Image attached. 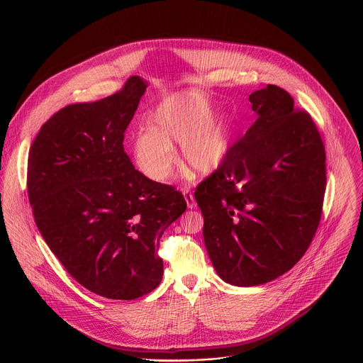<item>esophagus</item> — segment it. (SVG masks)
Here are the masks:
<instances>
[{"instance_id": "1", "label": "esophagus", "mask_w": 363, "mask_h": 363, "mask_svg": "<svg viewBox=\"0 0 363 363\" xmlns=\"http://www.w3.org/2000/svg\"><path fill=\"white\" fill-rule=\"evenodd\" d=\"M182 194H184V196H185V201H186V205H188V208H195L196 206V202H195V198H194V195H192V192H191V189L188 188V186H184L182 189Z\"/></svg>"}]
</instances>
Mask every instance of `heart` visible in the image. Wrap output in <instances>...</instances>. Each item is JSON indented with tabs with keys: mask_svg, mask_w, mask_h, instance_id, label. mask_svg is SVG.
Wrapping results in <instances>:
<instances>
[{
	"mask_svg": "<svg viewBox=\"0 0 363 363\" xmlns=\"http://www.w3.org/2000/svg\"><path fill=\"white\" fill-rule=\"evenodd\" d=\"M172 142H181L182 160L199 174L216 171L228 157L233 128L228 118L214 112L208 99L196 91H178L155 108L150 126L132 138L138 168L152 181H165L175 165Z\"/></svg>",
	"mask_w": 363,
	"mask_h": 363,
	"instance_id": "heart-1",
	"label": "heart"
}]
</instances>
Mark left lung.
<instances>
[{
  "label": "left lung",
  "mask_w": 363,
  "mask_h": 363,
  "mask_svg": "<svg viewBox=\"0 0 363 363\" xmlns=\"http://www.w3.org/2000/svg\"><path fill=\"white\" fill-rule=\"evenodd\" d=\"M248 99L257 121L194 192L213 266L241 287L269 283L300 260L326 189L325 146L310 115L274 84Z\"/></svg>",
  "instance_id": "8db88e82"
}]
</instances>
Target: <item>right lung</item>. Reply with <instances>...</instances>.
Returning a JSON list of instances; mask_svg holds the SVG:
<instances>
[{"mask_svg":"<svg viewBox=\"0 0 363 363\" xmlns=\"http://www.w3.org/2000/svg\"><path fill=\"white\" fill-rule=\"evenodd\" d=\"M147 83L69 105L40 129L28 153L34 221L69 274L106 298L133 300L162 280L164 231L186 210L174 186L135 169L123 149Z\"/></svg>","mask_w":363,"mask_h":363,"instance_id":"1","label":"right lung"}]
</instances>
